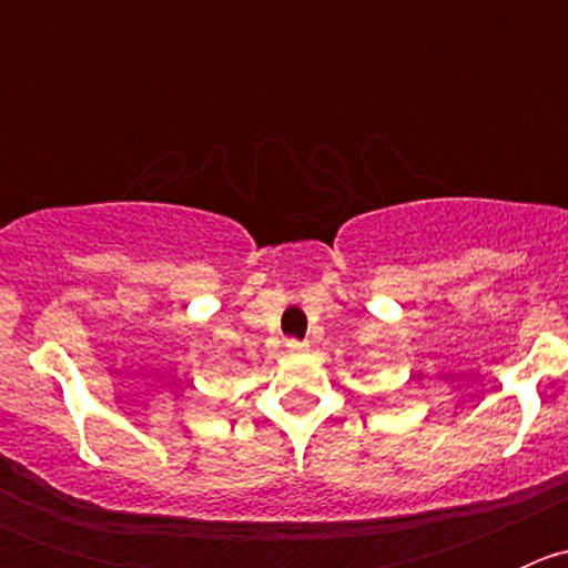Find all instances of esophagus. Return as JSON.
Wrapping results in <instances>:
<instances>
[{"label": "esophagus", "mask_w": 568, "mask_h": 568, "mask_svg": "<svg viewBox=\"0 0 568 568\" xmlns=\"http://www.w3.org/2000/svg\"><path fill=\"white\" fill-rule=\"evenodd\" d=\"M285 348H288L291 354H302L307 348V343H302V341H288L285 343Z\"/></svg>", "instance_id": "obj_1"}]
</instances>
